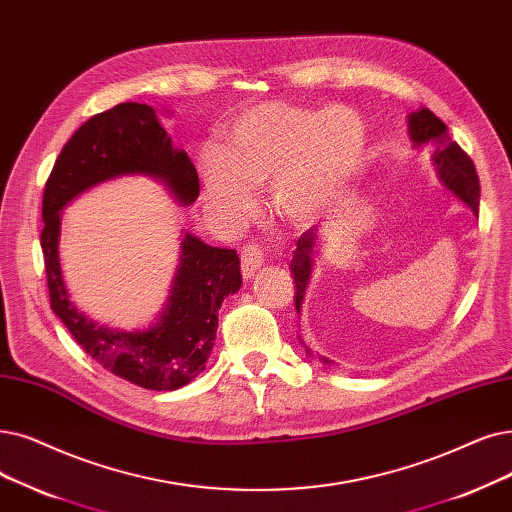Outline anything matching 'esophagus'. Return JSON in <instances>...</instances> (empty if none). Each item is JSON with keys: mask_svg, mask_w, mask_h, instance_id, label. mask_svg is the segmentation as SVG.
Masks as SVG:
<instances>
[{"mask_svg": "<svg viewBox=\"0 0 512 512\" xmlns=\"http://www.w3.org/2000/svg\"><path fill=\"white\" fill-rule=\"evenodd\" d=\"M263 263V251L257 242H247L242 244L240 249V270L244 278L255 276V272L261 268Z\"/></svg>", "mask_w": 512, "mask_h": 512, "instance_id": "obj_1", "label": "esophagus"}]
</instances>
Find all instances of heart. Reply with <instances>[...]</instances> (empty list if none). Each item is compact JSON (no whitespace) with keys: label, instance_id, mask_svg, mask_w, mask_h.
<instances>
[{"label":"heart","instance_id":"1","mask_svg":"<svg viewBox=\"0 0 512 512\" xmlns=\"http://www.w3.org/2000/svg\"><path fill=\"white\" fill-rule=\"evenodd\" d=\"M364 157L366 127L353 108L261 102L232 121L224 150L201 152V171L209 201L224 217L247 215L255 188L272 186L280 215L309 221L341 201Z\"/></svg>","mask_w":512,"mask_h":512}]
</instances>
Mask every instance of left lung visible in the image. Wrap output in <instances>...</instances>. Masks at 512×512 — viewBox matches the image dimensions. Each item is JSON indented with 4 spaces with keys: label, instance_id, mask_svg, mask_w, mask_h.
<instances>
[{
    "label": "left lung",
    "instance_id": "obj_1",
    "mask_svg": "<svg viewBox=\"0 0 512 512\" xmlns=\"http://www.w3.org/2000/svg\"><path fill=\"white\" fill-rule=\"evenodd\" d=\"M410 136L418 146L429 140H439L441 144L446 140V123H443L439 117H435L429 108H422L418 113L410 115ZM435 163L439 165L443 184H446L456 196H460L475 213H479V192H481L479 175L469 154H466L456 142H450L443 148H437ZM314 249H316V234L314 230H307L297 240V251L291 261V270H293L295 288H297L295 293L297 309L301 307L305 286L311 274V255H314ZM322 360L330 362L326 358Z\"/></svg>",
    "mask_w": 512,
    "mask_h": 512
}]
</instances>
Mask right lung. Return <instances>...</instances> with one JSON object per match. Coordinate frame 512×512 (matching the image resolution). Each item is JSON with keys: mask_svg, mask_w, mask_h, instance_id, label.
<instances>
[{"mask_svg": "<svg viewBox=\"0 0 512 512\" xmlns=\"http://www.w3.org/2000/svg\"><path fill=\"white\" fill-rule=\"evenodd\" d=\"M125 173L159 177L186 205L201 190L196 167L184 150L173 148L152 106L123 102L87 119L60 150L43 190L41 251L50 307L102 368L150 391H173L205 370L221 301L242 284L240 261L234 249L209 247L186 234L171 299L157 326L119 332L87 320L69 301L62 282L58 211L79 192Z\"/></svg>", "mask_w": 512, "mask_h": 512, "instance_id": "right-lung-1", "label": "right lung"}]
</instances>
